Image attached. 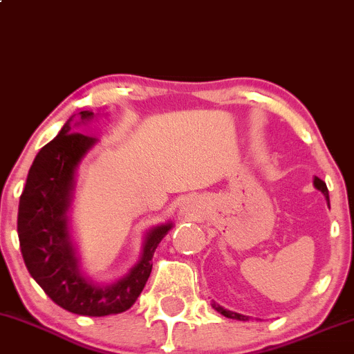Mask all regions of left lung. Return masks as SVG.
Here are the masks:
<instances>
[{
  "mask_svg": "<svg viewBox=\"0 0 354 354\" xmlns=\"http://www.w3.org/2000/svg\"><path fill=\"white\" fill-rule=\"evenodd\" d=\"M313 184H315V187H316L317 190H321V192L324 194V197H326V201H328V207H329V194H328V187H326V184H324V182L321 180V178H317V177H315V180H313ZM212 308L216 309L217 313H221L222 316L229 317V319H237V321H249V316L239 315V313H236V311H229V309L222 308L221 304H217L216 301H212Z\"/></svg>",
  "mask_w": 354,
  "mask_h": 354,
  "instance_id": "8db88e82",
  "label": "left lung"
}]
</instances>
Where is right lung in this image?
<instances>
[{
    "label": "right lung",
    "instance_id": "right-lung-1",
    "mask_svg": "<svg viewBox=\"0 0 354 354\" xmlns=\"http://www.w3.org/2000/svg\"><path fill=\"white\" fill-rule=\"evenodd\" d=\"M97 117L83 110L66 120L57 137L43 147L28 172L19 197L18 237L28 272L59 308L82 316L118 315L130 309L152 272V257L172 222L153 225L142 242L140 259L112 283L91 279L82 271L77 242L71 236L70 207L75 174L97 138L75 132Z\"/></svg>",
    "mask_w": 354,
    "mask_h": 354
}]
</instances>
